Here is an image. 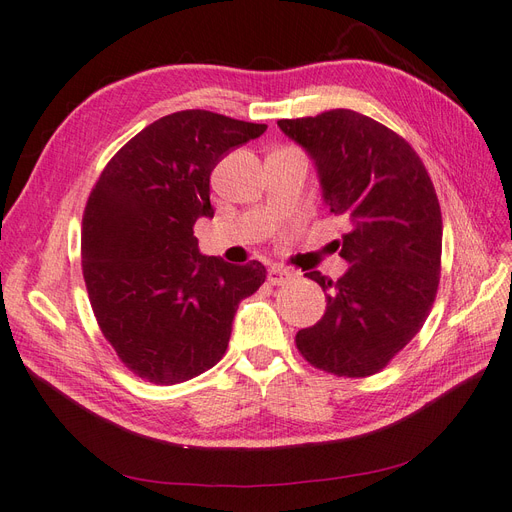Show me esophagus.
<instances>
[{"label": "esophagus", "mask_w": 512, "mask_h": 512, "mask_svg": "<svg viewBox=\"0 0 512 512\" xmlns=\"http://www.w3.org/2000/svg\"><path fill=\"white\" fill-rule=\"evenodd\" d=\"M294 277H297V275H294V273L288 271V269H282V267H271V269H269V282H271L273 286H284V284L292 282Z\"/></svg>", "instance_id": "34e87169"}]
</instances>
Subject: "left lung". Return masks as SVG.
<instances>
[{
  "instance_id": "1",
  "label": "left lung",
  "mask_w": 512,
  "mask_h": 512,
  "mask_svg": "<svg viewBox=\"0 0 512 512\" xmlns=\"http://www.w3.org/2000/svg\"><path fill=\"white\" fill-rule=\"evenodd\" d=\"M280 130L314 162L322 200L348 222L337 282L305 273L327 312L297 333V348L335 376L376 374L412 342L440 282L442 215L416 151L382 123L348 108L282 119Z\"/></svg>"
}]
</instances>
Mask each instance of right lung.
Listing matches in <instances>:
<instances>
[{"instance_id": "add662e5", "label": "right lung", "mask_w": 512, "mask_h": 512, "mask_svg": "<svg viewBox=\"0 0 512 512\" xmlns=\"http://www.w3.org/2000/svg\"><path fill=\"white\" fill-rule=\"evenodd\" d=\"M265 123L179 111L138 132L106 164L81 232L83 277L108 344L134 374L185 382L218 363L241 299L267 269L198 250L194 224L213 218L209 181Z\"/></svg>"}]
</instances>
